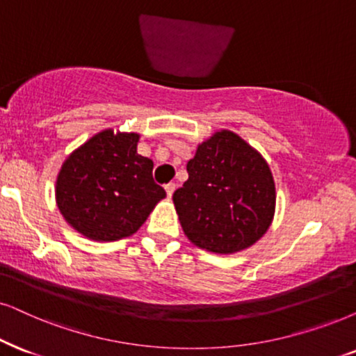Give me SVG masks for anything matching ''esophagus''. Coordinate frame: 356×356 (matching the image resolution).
<instances>
[{"label":"esophagus","mask_w":356,"mask_h":356,"mask_svg":"<svg viewBox=\"0 0 356 356\" xmlns=\"http://www.w3.org/2000/svg\"><path fill=\"white\" fill-rule=\"evenodd\" d=\"M164 188H165V192H168V197H169V199H170V197H172L174 191H175V184L170 182V184H168V186H165Z\"/></svg>","instance_id":"obj_1"}]
</instances>
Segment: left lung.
Segmentation results:
<instances>
[{"instance_id": "1", "label": "left lung", "mask_w": 356, "mask_h": 356, "mask_svg": "<svg viewBox=\"0 0 356 356\" xmlns=\"http://www.w3.org/2000/svg\"><path fill=\"white\" fill-rule=\"evenodd\" d=\"M187 172L172 200L193 245L232 254L250 248L268 232L276 210L271 169L236 133L220 129L200 143Z\"/></svg>"}]
</instances>
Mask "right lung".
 <instances>
[{
  "instance_id": "right-lung-1",
  "label": "right lung",
  "mask_w": 356,
  "mask_h": 356,
  "mask_svg": "<svg viewBox=\"0 0 356 356\" xmlns=\"http://www.w3.org/2000/svg\"><path fill=\"white\" fill-rule=\"evenodd\" d=\"M138 133H97L58 170L56 202L62 217L93 241L131 236L165 191L152 181V161L138 154Z\"/></svg>"
}]
</instances>
